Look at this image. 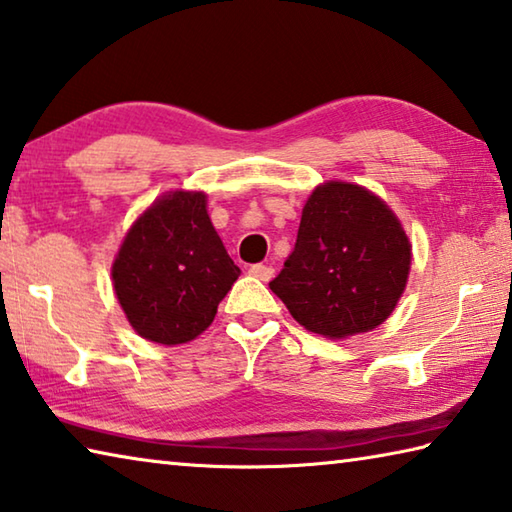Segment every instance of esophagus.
<instances>
[{"label": "esophagus", "mask_w": 512, "mask_h": 512, "mask_svg": "<svg viewBox=\"0 0 512 512\" xmlns=\"http://www.w3.org/2000/svg\"><path fill=\"white\" fill-rule=\"evenodd\" d=\"M248 273L253 275V277H257V280L268 282L275 275V268L268 266V264H253V266L248 268Z\"/></svg>", "instance_id": "obj_1"}]
</instances>
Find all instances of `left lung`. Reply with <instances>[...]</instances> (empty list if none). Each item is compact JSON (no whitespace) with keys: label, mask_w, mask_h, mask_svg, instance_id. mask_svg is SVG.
<instances>
[{"label":"left lung","mask_w":512,"mask_h":512,"mask_svg":"<svg viewBox=\"0 0 512 512\" xmlns=\"http://www.w3.org/2000/svg\"><path fill=\"white\" fill-rule=\"evenodd\" d=\"M410 262L394 212L360 185L331 181L306 201L295 248L271 291L304 329L347 338L392 315Z\"/></svg>","instance_id":"8db88e82"}]
</instances>
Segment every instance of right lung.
<instances>
[{
  "mask_svg": "<svg viewBox=\"0 0 512 512\" xmlns=\"http://www.w3.org/2000/svg\"><path fill=\"white\" fill-rule=\"evenodd\" d=\"M118 302L145 340L181 345L206 331L237 282L203 192H172L127 232L111 268Z\"/></svg>",
  "mask_w": 512,
  "mask_h": 512,
  "instance_id": "1",
  "label": "right lung"
}]
</instances>
